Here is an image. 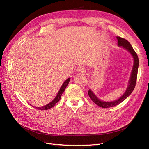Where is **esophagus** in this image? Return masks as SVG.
I'll use <instances>...</instances> for the list:
<instances>
[{
    "instance_id": "1",
    "label": "esophagus",
    "mask_w": 149,
    "mask_h": 149,
    "mask_svg": "<svg viewBox=\"0 0 149 149\" xmlns=\"http://www.w3.org/2000/svg\"><path fill=\"white\" fill-rule=\"evenodd\" d=\"M77 71L79 73H85L86 72V69L83 66H79L77 68Z\"/></svg>"
}]
</instances>
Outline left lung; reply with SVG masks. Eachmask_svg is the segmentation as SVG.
Segmentation results:
<instances>
[{
  "mask_svg": "<svg viewBox=\"0 0 149 149\" xmlns=\"http://www.w3.org/2000/svg\"><path fill=\"white\" fill-rule=\"evenodd\" d=\"M117 39H118V46L119 47L122 46L124 48L129 51L130 53V54L132 55L134 58V65H133L131 74H130V77L129 81L127 88L126 89V91L123 95L120 98H119L118 100H115L114 101H111V102H105V101H101L100 100H99L95 94L93 93V91L91 89H89L88 93L89 97L91 98V100L95 103L96 104L102 108H108V107H114L119 104L121 103L122 102H123L125 99L132 93L135 86H136V84L138 67H139L138 56L137 55L136 52L134 51V49L131 46V45H130V43L127 41V40H126L125 39L121 38L120 37H117Z\"/></svg>",
  "mask_w": 149,
  "mask_h": 149,
  "instance_id": "1",
  "label": "left lung"
}]
</instances>
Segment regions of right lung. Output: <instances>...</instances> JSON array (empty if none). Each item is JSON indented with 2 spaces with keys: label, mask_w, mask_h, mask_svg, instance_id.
<instances>
[{
  "label": "right lung",
  "mask_w": 149,
  "mask_h": 149,
  "mask_svg": "<svg viewBox=\"0 0 149 149\" xmlns=\"http://www.w3.org/2000/svg\"><path fill=\"white\" fill-rule=\"evenodd\" d=\"M70 78H68V79L65 81L63 83V84H62L61 87L60 89V91H58L56 96L55 97V98L54 99V100H53L52 102H50L49 104H47V105H45V106H42V107H35V106H32V107H33L34 108H36V109H38V110H47V109H50V108L53 107L54 106H55V105L56 104L58 101H60V100L61 99L62 94H63V93L64 92L66 87L67 86L68 84V83H69V82H70Z\"/></svg>",
  "instance_id": "obj_1"
}]
</instances>
